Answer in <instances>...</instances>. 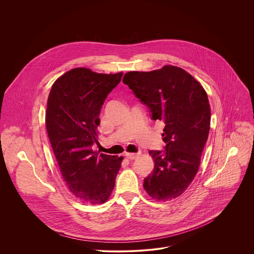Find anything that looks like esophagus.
<instances>
[{
	"instance_id": "34e87169",
	"label": "esophagus",
	"mask_w": 254,
	"mask_h": 254,
	"mask_svg": "<svg viewBox=\"0 0 254 254\" xmlns=\"http://www.w3.org/2000/svg\"><path fill=\"white\" fill-rule=\"evenodd\" d=\"M139 154L138 153H131V152H126L125 153V156L128 158V159H135Z\"/></svg>"
}]
</instances>
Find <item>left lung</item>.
<instances>
[{
	"instance_id": "obj_1",
	"label": "left lung",
	"mask_w": 254,
	"mask_h": 254,
	"mask_svg": "<svg viewBox=\"0 0 254 254\" xmlns=\"http://www.w3.org/2000/svg\"><path fill=\"white\" fill-rule=\"evenodd\" d=\"M147 107L152 120L164 123V150H149L153 171L145 178V191L156 200L182 194L197 173L210 129V106L203 87L180 67L165 65L123 77Z\"/></svg>"
}]
</instances>
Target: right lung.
<instances>
[{
	"label": "right lung",
	"mask_w": 254,
	"mask_h": 254,
	"mask_svg": "<svg viewBox=\"0 0 254 254\" xmlns=\"http://www.w3.org/2000/svg\"><path fill=\"white\" fill-rule=\"evenodd\" d=\"M122 75L74 68L54 83L48 98L46 127L58 165L70 191L87 203L109 199L123 160L92 149L100 145L101 109Z\"/></svg>",
	"instance_id": "1"
}]
</instances>
